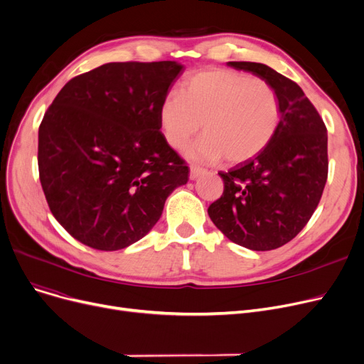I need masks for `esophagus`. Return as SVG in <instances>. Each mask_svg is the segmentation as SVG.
Here are the masks:
<instances>
[{
	"label": "esophagus",
	"instance_id": "34e87169",
	"mask_svg": "<svg viewBox=\"0 0 364 364\" xmlns=\"http://www.w3.org/2000/svg\"><path fill=\"white\" fill-rule=\"evenodd\" d=\"M205 169L203 168H199L196 165H192L190 166V180H196L198 177H200L202 174H205Z\"/></svg>",
	"mask_w": 364,
	"mask_h": 364
}]
</instances>
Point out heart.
Instances as JSON below:
<instances>
[{
    "instance_id": "b5f03b06",
    "label": "heart",
    "mask_w": 364,
    "mask_h": 364,
    "mask_svg": "<svg viewBox=\"0 0 364 364\" xmlns=\"http://www.w3.org/2000/svg\"><path fill=\"white\" fill-rule=\"evenodd\" d=\"M159 125L172 149H183L196 134L205 136L188 156L237 165L251 161L274 139L280 102L273 85L232 69H208L187 76L181 94L165 95Z\"/></svg>"
}]
</instances>
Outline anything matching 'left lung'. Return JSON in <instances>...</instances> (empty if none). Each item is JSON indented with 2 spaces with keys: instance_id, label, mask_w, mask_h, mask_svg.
I'll list each match as a JSON object with an SVG mask.
<instances>
[{
  "instance_id": "left-lung-1",
  "label": "left lung",
  "mask_w": 364,
  "mask_h": 364,
  "mask_svg": "<svg viewBox=\"0 0 364 364\" xmlns=\"http://www.w3.org/2000/svg\"><path fill=\"white\" fill-rule=\"evenodd\" d=\"M227 66L252 72L276 90L280 124L272 143L251 161L220 171L224 192L208 208L218 230L252 251L291 242L309 223L328 180V131L301 87L254 62Z\"/></svg>"
}]
</instances>
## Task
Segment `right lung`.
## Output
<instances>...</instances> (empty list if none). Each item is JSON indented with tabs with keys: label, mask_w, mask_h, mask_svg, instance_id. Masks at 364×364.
I'll use <instances>...</instances> for the list:
<instances>
[{
	"label": "right lung",
	"mask_w": 364,
	"mask_h": 364,
	"mask_svg": "<svg viewBox=\"0 0 364 364\" xmlns=\"http://www.w3.org/2000/svg\"><path fill=\"white\" fill-rule=\"evenodd\" d=\"M183 66L106 63L55 95L38 132V169L54 218L81 243L118 251L144 237L188 166L164 139L159 106Z\"/></svg>",
	"instance_id": "add662e5"
}]
</instances>
